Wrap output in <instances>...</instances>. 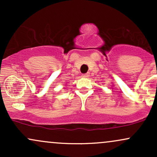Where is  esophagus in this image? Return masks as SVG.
Listing matches in <instances>:
<instances>
[{"label": "esophagus", "instance_id": "esophagus-1", "mask_svg": "<svg viewBox=\"0 0 157 157\" xmlns=\"http://www.w3.org/2000/svg\"><path fill=\"white\" fill-rule=\"evenodd\" d=\"M90 76L89 73H87V74H84V75H82V77H83V78H89Z\"/></svg>", "mask_w": 157, "mask_h": 157}]
</instances>
